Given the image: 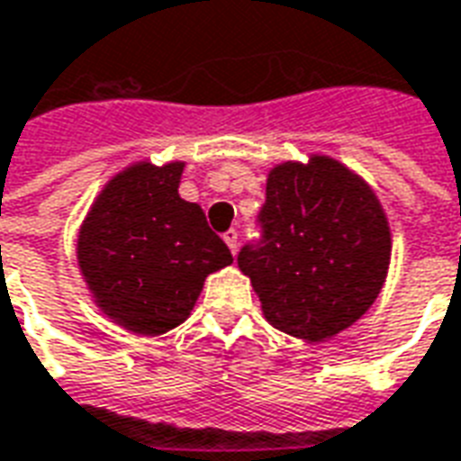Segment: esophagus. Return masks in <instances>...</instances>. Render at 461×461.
Instances as JSON below:
<instances>
[{
	"label": "esophagus",
	"instance_id": "34e87169",
	"mask_svg": "<svg viewBox=\"0 0 461 461\" xmlns=\"http://www.w3.org/2000/svg\"><path fill=\"white\" fill-rule=\"evenodd\" d=\"M237 241H240V234H237V230L224 231V244L230 247L231 254H237Z\"/></svg>",
	"mask_w": 461,
	"mask_h": 461
}]
</instances>
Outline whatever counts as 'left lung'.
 <instances>
[{
  "label": "left lung",
  "mask_w": 461,
  "mask_h": 461,
  "mask_svg": "<svg viewBox=\"0 0 461 461\" xmlns=\"http://www.w3.org/2000/svg\"><path fill=\"white\" fill-rule=\"evenodd\" d=\"M261 240L240 251L264 319L294 339H333L383 289L390 224L373 187L329 155L281 162L267 177Z\"/></svg>",
  "instance_id": "1"
}]
</instances>
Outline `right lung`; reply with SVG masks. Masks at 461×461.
I'll return each instance as SVG.
<instances>
[{
    "label": "right lung",
    "mask_w": 461,
    "mask_h": 461,
    "mask_svg": "<svg viewBox=\"0 0 461 461\" xmlns=\"http://www.w3.org/2000/svg\"><path fill=\"white\" fill-rule=\"evenodd\" d=\"M185 162H132L86 214L76 259L95 306L138 336H162L200 299L204 279L231 264L200 204L182 200Z\"/></svg>",
    "instance_id": "obj_1"
}]
</instances>
